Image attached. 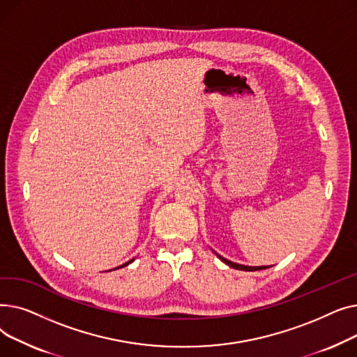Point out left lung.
Segmentation results:
<instances>
[{"label":"left lung","mask_w":357,"mask_h":357,"mask_svg":"<svg viewBox=\"0 0 357 357\" xmlns=\"http://www.w3.org/2000/svg\"><path fill=\"white\" fill-rule=\"evenodd\" d=\"M217 255V253H215ZM220 257V260H222L224 264L229 265L230 268L233 269H238V271H249V272H253V271H260V269H266V268H271V266H245V265H238V264H234V261H230L227 260L226 257H222L220 255H217Z\"/></svg>","instance_id":"obj_1"}]
</instances>
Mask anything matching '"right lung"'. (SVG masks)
I'll return each mask as SVG.
<instances>
[{
	"instance_id": "right-lung-1",
	"label": "right lung",
	"mask_w": 357,
	"mask_h": 357,
	"mask_svg": "<svg viewBox=\"0 0 357 357\" xmlns=\"http://www.w3.org/2000/svg\"><path fill=\"white\" fill-rule=\"evenodd\" d=\"M133 260H135V259H131V260H128V261H127V264H124V265H121V266H119V268H117V269H120V268H124V266H127V265H128V264H131V261H133Z\"/></svg>"
}]
</instances>
